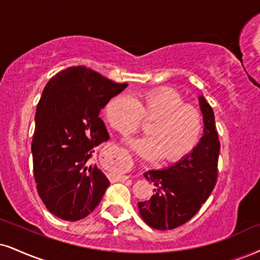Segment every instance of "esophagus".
<instances>
[{
  "label": "esophagus",
  "mask_w": 260,
  "mask_h": 260,
  "mask_svg": "<svg viewBox=\"0 0 260 260\" xmlns=\"http://www.w3.org/2000/svg\"><path fill=\"white\" fill-rule=\"evenodd\" d=\"M106 159L108 160V162L117 170V174L113 175L115 178L123 179L124 178V172L130 168V159L129 156L123 154V153L118 152V150H108L106 153Z\"/></svg>",
  "instance_id": "esophagus-1"
}]
</instances>
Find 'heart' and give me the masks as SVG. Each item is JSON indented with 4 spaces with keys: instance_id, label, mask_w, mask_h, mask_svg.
Instances as JSON below:
<instances>
[{
    "instance_id": "1",
    "label": "heart",
    "mask_w": 260,
    "mask_h": 260,
    "mask_svg": "<svg viewBox=\"0 0 260 260\" xmlns=\"http://www.w3.org/2000/svg\"><path fill=\"white\" fill-rule=\"evenodd\" d=\"M107 123L121 135L139 130L142 118L152 119L149 136L130 139L126 145L145 159L162 156V161L177 162L187 158L200 142L204 130L201 112L184 104L177 91L156 88L133 96L119 94L105 106Z\"/></svg>"
}]
</instances>
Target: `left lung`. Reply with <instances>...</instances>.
Returning a JSON list of instances; mask_svg holds the SVG:
<instances>
[{
  "label": "left lung",
  "mask_w": 260,
  "mask_h": 260,
  "mask_svg": "<svg viewBox=\"0 0 260 260\" xmlns=\"http://www.w3.org/2000/svg\"><path fill=\"white\" fill-rule=\"evenodd\" d=\"M204 135L187 158L161 170H149L145 177L155 185L154 194L140 201V216L152 228L175 229L191 219L213 190L218 174L220 145L212 107L199 96Z\"/></svg>",
  "instance_id": "obj_1"
}]
</instances>
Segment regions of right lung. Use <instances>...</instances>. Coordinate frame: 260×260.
Here are the masks:
<instances>
[{"label": "right lung", "mask_w": 260, "mask_h": 260, "mask_svg": "<svg viewBox=\"0 0 260 260\" xmlns=\"http://www.w3.org/2000/svg\"><path fill=\"white\" fill-rule=\"evenodd\" d=\"M126 86L85 66L69 67L44 86L31 150L37 191L57 218H85L110 185L104 172L91 164L95 147L110 140L99 114Z\"/></svg>", "instance_id": "1"}]
</instances>
